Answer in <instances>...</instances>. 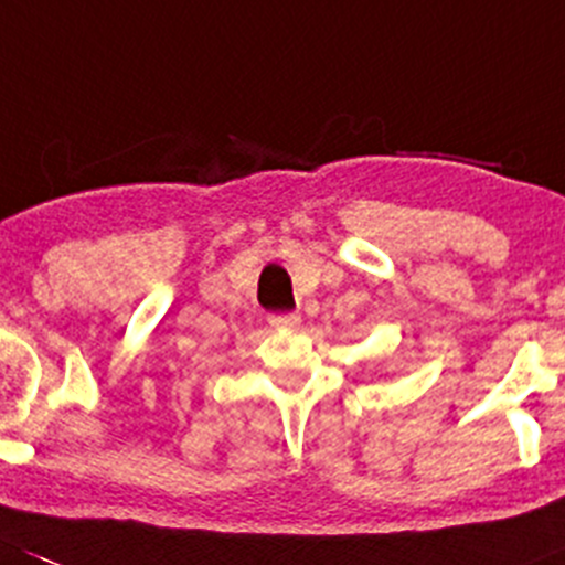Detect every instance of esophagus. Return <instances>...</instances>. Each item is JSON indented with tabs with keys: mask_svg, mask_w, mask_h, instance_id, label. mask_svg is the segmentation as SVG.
Masks as SVG:
<instances>
[{
	"mask_svg": "<svg viewBox=\"0 0 565 565\" xmlns=\"http://www.w3.org/2000/svg\"><path fill=\"white\" fill-rule=\"evenodd\" d=\"M269 323L275 329H296L301 323L299 312H277V316H269Z\"/></svg>",
	"mask_w": 565,
	"mask_h": 565,
	"instance_id": "esophagus-1",
	"label": "esophagus"
}]
</instances>
